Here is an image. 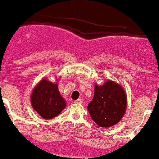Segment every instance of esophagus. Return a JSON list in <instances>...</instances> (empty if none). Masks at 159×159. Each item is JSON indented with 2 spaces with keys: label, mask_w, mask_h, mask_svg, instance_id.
Here are the masks:
<instances>
[{
  "label": "esophagus",
  "mask_w": 159,
  "mask_h": 159,
  "mask_svg": "<svg viewBox=\"0 0 159 159\" xmlns=\"http://www.w3.org/2000/svg\"><path fill=\"white\" fill-rule=\"evenodd\" d=\"M75 103H83V99H81V98H79V99H77L76 101H75Z\"/></svg>",
  "instance_id": "34e87169"
}]
</instances>
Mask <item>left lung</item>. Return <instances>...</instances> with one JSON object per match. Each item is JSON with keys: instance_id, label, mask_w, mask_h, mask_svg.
Wrapping results in <instances>:
<instances>
[{"instance_id": "left-lung-1", "label": "left lung", "mask_w": 159, "mask_h": 159, "mask_svg": "<svg viewBox=\"0 0 159 159\" xmlns=\"http://www.w3.org/2000/svg\"><path fill=\"white\" fill-rule=\"evenodd\" d=\"M127 97L119 84L106 81L94 87L92 101L87 106L92 120L102 128H108L118 123L126 110Z\"/></svg>"}]
</instances>
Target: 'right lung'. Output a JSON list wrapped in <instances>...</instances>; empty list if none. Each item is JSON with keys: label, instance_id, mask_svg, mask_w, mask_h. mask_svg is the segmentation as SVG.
Returning <instances> with one entry per match:
<instances>
[{"label": "right lung", "instance_id": "right-lung-1", "mask_svg": "<svg viewBox=\"0 0 159 159\" xmlns=\"http://www.w3.org/2000/svg\"><path fill=\"white\" fill-rule=\"evenodd\" d=\"M30 101L34 110L46 120L57 116L66 106L65 99L60 94L57 84L45 79L34 87Z\"/></svg>", "mask_w": 159, "mask_h": 159}]
</instances>
